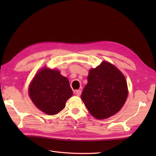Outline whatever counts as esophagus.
<instances>
[{
  "mask_svg": "<svg viewBox=\"0 0 156 156\" xmlns=\"http://www.w3.org/2000/svg\"><path fill=\"white\" fill-rule=\"evenodd\" d=\"M75 93H76V95L78 96V97H79V96H80V94L82 93V91L80 90H77L75 91Z\"/></svg>",
  "mask_w": 156,
  "mask_h": 156,
  "instance_id": "1",
  "label": "esophagus"
}]
</instances>
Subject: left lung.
Returning <instances> with one entry per match:
<instances>
[{
    "mask_svg": "<svg viewBox=\"0 0 156 156\" xmlns=\"http://www.w3.org/2000/svg\"><path fill=\"white\" fill-rule=\"evenodd\" d=\"M127 84L123 74L110 63L103 62L91 69L81 98L90 113L104 119L117 113L127 98Z\"/></svg>",
    "mask_w": 156,
    "mask_h": 156,
    "instance_id": "1",
    "label": "left lung"
}]
</instances>
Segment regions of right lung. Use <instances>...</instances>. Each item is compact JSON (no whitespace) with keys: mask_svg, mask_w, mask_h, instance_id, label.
<instances>
[{"mask_svg":"<svg viewBox=\"0 0 156 156\" xmlns=\"http://www.w3.org/2000/svg\"><path fill=\"white\" fill-rule=\"evenodd\" d=\"M29 93L39 109L49 115H54L64 108L73 92L67 78L58 70L45 68L33 79Z\"/></svg>","mask_w":156,"mask_h":156,"instance_id":"right-lung-1","label":"right lung"}]
</instances>
